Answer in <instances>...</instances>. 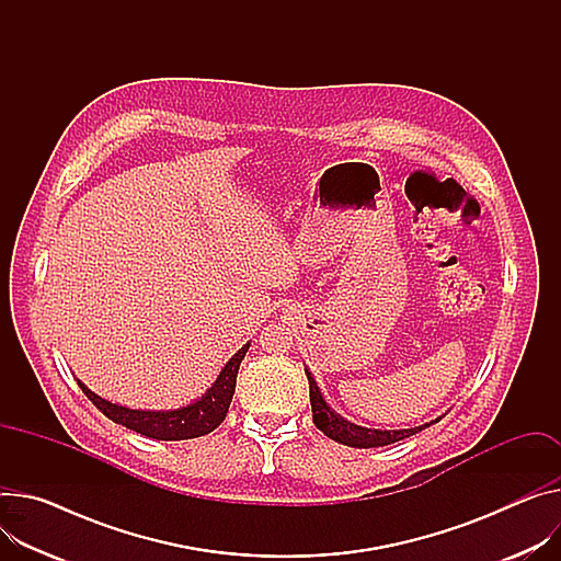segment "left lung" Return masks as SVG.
Wrapping results in <instances>:
<instances>
[{"mask_svg":"<svg viewBox=\"0 0 561 561\" xmlns=\"http://www.w3.org/2000/svg\"><path fill=\"white\" fill-rule=\"evenodd\" d=\"M306 375H308V381H310V404H312V420L317 424V428H321L323 434L328 438H332L334 443H341V445H348V447H359V449H370V447H383V445H393L398 440H404L413 434H417V431L426 428L428 424H420V426H413V428H398V431H381V428H366V426H359V424H353L348 420H343L339 413H334L321 391L319 386L312 377V373L306 368Z\"/></svg>","mask_w":561,"mask_h":561,"instance_id":"left-lung-1","label":"left lung"}]
</instances>
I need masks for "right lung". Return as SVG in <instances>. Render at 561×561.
Masks as SVG:
<instances>
[{
  "label": "right lung",
  "instance_id": "1",
  "mask_svg": "<svg viewBox=\"0 0 561 561\" xmlns=\"http://www.w3.org/2000/svg\"><path fill=\"white\" fill-rule=\"evenodd\" d=\"M247 351H249V343H244V346L227 362V366L222 368L218 379H215V383L199 400H195L188 407L175 409V411H139V409L118 407V404H112V402L103 400L101 396L92 393L80 379H78V386L103 415H107L116 424H123L127 428L137 431V434H141L146 438H154V440L199 438V436L210 434L213 428H218L222 424V420L227 417V411H229V404H231L233 391H236L238 368H240V362L244 359Z\"/></svg>",
  "mask_w": 561,
  "mask_h": 561
}]
</instances>
